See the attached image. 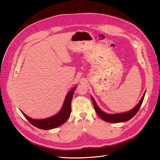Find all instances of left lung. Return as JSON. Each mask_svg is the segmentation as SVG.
I'll return each instance as SVG.
<instances>
[{"instance_id": "8db88e82", "label": "left lung", "mask_w": 160, "mask_h": 160, "mask_svg": "<svg viewBox=\"0 0 160 160\" xmlns=\"http://www.w3.org/2000/svg\"><path fill=\"white\" fill-rule=\"evenodd\" d=\"M144 94H145V92H144L139 103L138 104V105H136V107L134 109H133L132 111L127 112L115 114V115H109V114H106L105 112L102 111L100 108L98 107V105H96L93 98L91 97V98H92L94 109L99 117H100L104 121L108 122L117 123V122H125V121H128L129 120H130L132 118H133L136 115L137 112H138V111L139 110L141 106L142 105V103L143 102L144 98Z\"/></svg>"}]
</instances>
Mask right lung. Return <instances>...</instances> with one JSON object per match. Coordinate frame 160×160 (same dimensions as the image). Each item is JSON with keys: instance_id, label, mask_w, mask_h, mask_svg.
I'll return each instance as SVG.
<instances>
[{"instance_id": "right-lung-1", "label": "right lung", "mask_w": 160, "mask_h": 160, "mask_svg": "<svg viewBox=\"0 0 160 160\" xmlns=\"http://www.w3.org/2000/svg\"><path fill=\"white\" fill-rule=\"evenodd\" d=\"M75 88L76 87L72 89L70 92L68 94L62 109L55 116L42 120H35L30 118L22 111L21 112L30 124L38 128L42 129V130H51V129L57 128L64 124L70 115L72 99Z\"/></svg>"}]
</instances>
